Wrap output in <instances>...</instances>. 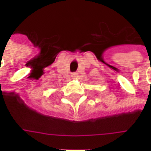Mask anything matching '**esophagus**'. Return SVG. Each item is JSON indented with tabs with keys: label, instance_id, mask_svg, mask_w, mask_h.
<instances>
[{
	"label": "esophagus",
	"instance_id": "34e87169",
	"mask_svg": "<svg viewBox=\"0 0 151 151\" xmlns=\"http://www.w3.org/2000/svg\"><path fill=\"white\" fill-rule=\"evenodd\" d=\"M77 76H78V73H71V77H72L73 78H75Z\"/></svg>",
	"mask_w": 151,
	"mask_h": 151
}]
</instances>
